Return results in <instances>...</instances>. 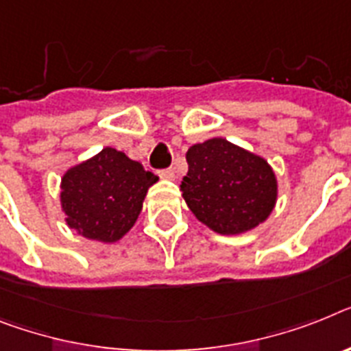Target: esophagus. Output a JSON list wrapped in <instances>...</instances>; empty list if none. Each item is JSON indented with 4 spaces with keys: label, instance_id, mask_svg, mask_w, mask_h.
Listing matches in <instances>:
<instances>
[{
    "label": "esophagus",
    "instance_id": "34e87169",
    "mask_svg": "<svg viewBox=\"0 0 351 351\" xmlns=\"http://www.w3.org/2000/svg\"><path fill=\"white\" fill-rule=\"evenodd\" d=\"M158 175H160V178H164V180H175V169H173V167L158 171Z\"/></svg>",
    "mask_w": 351,
    "mask_h": 351
}]
</instances>
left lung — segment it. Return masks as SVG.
Returning <instances> with one entry per match:
<instances>
[{"label":"left lung","instance_id":"8db88e82","mask_svg":"<svg viewBox=\"0 0 351 351\" xmlns=\"http://www.w3.org/2000/svg\"><path fill=\"white\" fill-rule=\"evenodd\" d=\"M189 171L180 191L194 216L221 235L253 230L275 208L278 185L266 158L223 137L185 153Z\"/></svg>","mask_w":351,"mask_h":351}]
</instances>
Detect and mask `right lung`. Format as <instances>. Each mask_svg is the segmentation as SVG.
<instances>
[{"mask_svg": "<svg viewBox=\"0 0 351 351\" xmlns=\"http://www.w3.org/2000/svg\"><path fill=\"white\" fill-rule=\"evenodd\" d=\"M157 180L141 162L103 148L62 176L60 205L67 226L87 239L116 243L135 225L146 193Z\"/></svg>", "mask_w": 351, "mask_h": 351, "instance_id": "right-lung-1", "label": "right lung"}]
</instances>
